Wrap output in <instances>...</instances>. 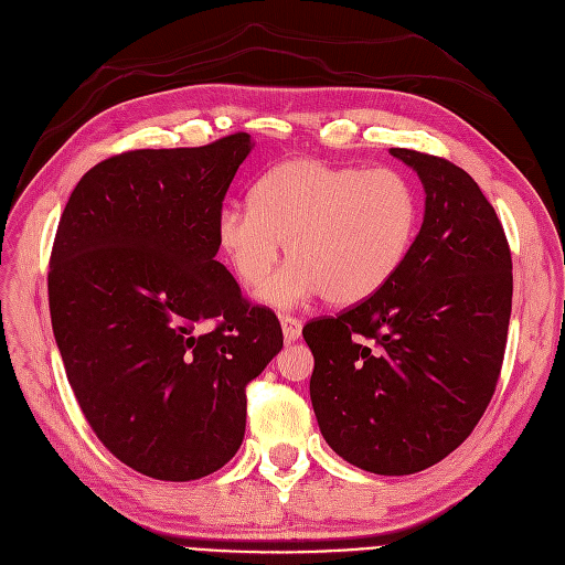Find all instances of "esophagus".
<instances>
[{"instance_id": "esophagus-1", "label": "esophagus", "mask_w": 565, "mask_h": 565, "mask_svg": "<svg viewBox=\"0 0 565 565\" xmlns=\"http://www.w3.org/2000/svg\"><path fill=\"white\" fill-rule=\"evenodd\" d=\"M281 330L286 342H296L302 332V321L296 317H281Z\"/></svg>"}]
</instances>
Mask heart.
<instances>
[{
  "mask_svg": "<svg viewBox=\"0 0 565 565\" xmlns=\"http://www.w3.org/2000/svg\"><path fill=\"white\" fill-rule=\"evenodd\" d=\"M416 223L419 198L401 172L296 158L258 179L254 204L221 209L216 242L248 288L269 277L286 244L294 263L260 290L269 305L296 307L323 296L349 307L398 275Z\"/></svg>",
  "mask_w": 565,
  "mask_h": 565,
  "instance_id": "heart-1",
  "label": "heart"
}]
</instances>
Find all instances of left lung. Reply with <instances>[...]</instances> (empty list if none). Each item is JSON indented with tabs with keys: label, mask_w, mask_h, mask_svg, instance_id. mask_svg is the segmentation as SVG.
<instances>
[{
	"label": "left lung",
	"mask_w": 565,
	"mask_h": 565,
	"mask_svg": "<svg viewBox=\"0 0 565 565\" xmlns=\"http://www.w3.org/2000/svg\"><path fill=\"white\" fill-rule=\"evenodd\" d=\"M419 174L426 212L403 267L377 296L302 328L321 435L374 475L449 456L482 419L503 367L512 256L495 209L454 162L391 149Z\"/></svg>",
	"instance_id": "left-lung-1"
}]
</instances>
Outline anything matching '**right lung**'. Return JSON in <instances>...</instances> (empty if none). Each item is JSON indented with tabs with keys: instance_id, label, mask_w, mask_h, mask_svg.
<instances>
[{
	"instance_id": "add662e5",
	"label": "right lung",
	"mask_w": 565,
	"mask_h": 565,
	"mask_svg": "<svg viewBox=\"0 0 565 565\" xmlns=\"http://www.w3.org/2000/svg\"><path fill=\"white\" fill-rule=\"evenodd\" d=\"M250 149L237 132L102 160L55 233L51 323L76 401L118 461L162 482L237 454L246 384L284 347L275 311L214 260L216 216Z\"/></svg>"
}]
</instances>
